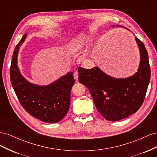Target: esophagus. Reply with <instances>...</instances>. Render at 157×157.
<instances>
[{
	"instance_id": "obj_1",
	"label": "esophagus",
	"mask_w": 157,
	"mask_h": 157,
	"mask_svg": "<svg viewBox=\"0 0 157 157\" xmlns=\"http://www.w3.org/2000/svg\"><path fill=\"white\" fill-rule=\"evenodd\" d=\"M78 71H75L74 73V78L76 80H78Z\"/></svg>"
}]
</instances>
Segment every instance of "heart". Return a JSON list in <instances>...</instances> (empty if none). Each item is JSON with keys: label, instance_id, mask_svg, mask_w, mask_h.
I'll list each match as a JSON object with an SVG mask.
<instances>
[{"label": "heart", "instance_id": "obj_1", "mask_svg": "<svg viewBox=\"0 0 157 157\" xmlns=\"http://www.w3.org/2000/svg\"><path fill=\"white\" fill-rule=\"evenodd\" d=\"M64 46L69 53L71 55H72L73 56H78L80 54V50L82 49V44L76 43V42H71V41L65 42ZM86 55H87V52H84V53L82 54V56H80V59H84L85 57L86 56Z\"/></svg>", "mask_w": 157, "mask_h": 157}]
</instances>
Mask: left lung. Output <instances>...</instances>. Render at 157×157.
<instances>
[{
	"mask_svg": "<svg viewBox=\"0 0 157 157\" xmlns=\"http://www.w3.org/2000/svg\"><path fill=\"white\" fill-rule=\"evenodd\" d=\"M26 37L27 34L23 36L13 51L10 70L11 84L21 105L28 113L42 122L56 123L69 111L71 90L75 82L73 73L68 72L45 86L28 81L17 66L20 47Z\"/></svg>",
	"mask_w": 157,
	"mask_h": 157,
	"instance_id": "1",
	"label": "left lung"
}]
</instances>
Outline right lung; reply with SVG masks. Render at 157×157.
<instances>
[{
	"label": "right lung",
	"instance_id": "1",
	"mask_svg": "<svg viewBox=\"0 0 157 157\" xmlns=\"http://www.w3.org/2000/svg\"><path fill=\"white\" fill-rule=\"evenodd\" d=\"M112 26L125 28L121 25ZM135 39L140 49V63L137 72L131 77L117 78L98 67H78L79 82L88 88L97 110L109 121H121L135 113L143 103L148 88L151 78L148 54L143 42L136 36Z\"/></svg>",
	"mask_w": 157,
	"mask_h": 157
}]
</instances>
